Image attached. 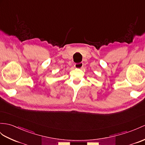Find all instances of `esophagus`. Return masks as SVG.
<instances>
[{
    "label": "esophagus",
    "mask_w": 145,
    "mask_h": 145,
    "mask_svg": "<svg viewBox=\"0 0 145 145\" xmlns=\"http://www.w3.org/2000/svg\"><path fill=\"white\" fill-rule=\"evenodd\" d=\"M84 66V63H76L74 65V67L76 68L77 69H80L82 68Z\"/></svg>",
    "instance_id": "obj_1"
}]
</instances>
